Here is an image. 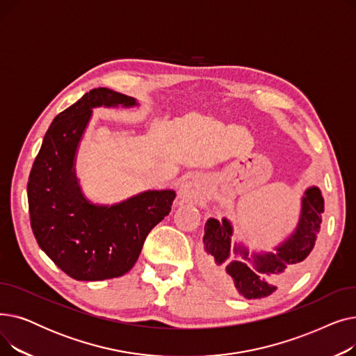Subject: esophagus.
I'll list each match as a JSON object with an SVG mask.
<instances>
[{
    "mask_svg": "<svg viewBox=\"0 0 356 356\" xmlns=\"http://www.w3.org/2000/svg\"><path fill=\"white\" fill-rule=\"evenodd\" d=\"M208 193V186L202 179H192L181 184L179 191V200L181 203H197Z\"/></svg>",
    "mask_w": 356,
    "mask_h": 356,
    "instance_id": "esophagus-1",
    "label": "esophagus"
}]
</instances>
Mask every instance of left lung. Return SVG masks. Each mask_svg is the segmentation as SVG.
Returning <instances> with one entry per match:
<instances>
[{
    "instance_id": "1",
    "label": "left lung",
    "mask_w": 356,
    "mask_h": 356,
    "mask_svg": "<svg viewBox=\"0 0 356 356\" xmlns=\"http://www.w3.org/2000/svg\"><path fill=\"white\" fill-rule=\"evenodd\" d=\"M325 200L319 188H309L302 197V212L296 231L275 248V252L254 254L242 245H231L232 227L223 218H211L204 225L203 263L209 274L232 284L245 298L267 297L277 290V284L296 275L303 261L312 252L321 231ZM243 257L233 259V254ZM250 264H248V261Z\"/></svg>"
}]
</instances>
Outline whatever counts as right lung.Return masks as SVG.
I'll use <instances>...</instances> for the list:
<instances>
[{"mask_svg": "<svg viewBox=\"0 0 356 356\" xmlns=\"http://www.w3.org/2000/svg\"><path fill=\"white\" fill-rule=\"evenodd\" d=\"M134 106L108 88L92 89L53 120L27 183L37 244L78 282L121 277L134 267L144 241L172 211L173 191H147L112 207L92 204L74 175V156L97 106Z\"/></svg>", "mask_w": 356, "mask_h": 356, "instance_id": "1", "label": "right lung"}]
</instances>
